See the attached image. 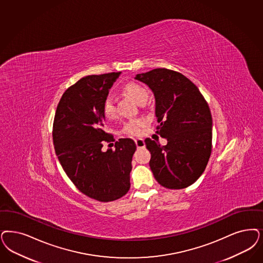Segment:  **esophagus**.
<instances>
[{"mask_svg": "<svg viewBox=\"0 0 263 263\" xmlns=\"http://www.w3.org/2000/svg\"><path fill=\"white\" fill-rule=\"evenodd\" d=\"M134 141H135V144H136L137 147H138V148H142V147H145V141H144L143 139H140V138H139V139H135Z\"/></svg>", "mask_w": 263, "mask_h": 263, "instance_id": "esophagus-1", "label": "esophagus"}]
</instances>
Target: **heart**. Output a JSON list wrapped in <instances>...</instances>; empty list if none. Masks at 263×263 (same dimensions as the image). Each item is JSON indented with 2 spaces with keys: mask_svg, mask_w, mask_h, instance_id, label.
<instances>
[{
  "mask_svg": "<svg viewBox=\"0 0 263 263\" xmlns=\"http://www.w3.org/2000/svg\"><path fill=\"white\" fill-rule=\"evenodd\" d=\"M124 91L128 96H130L139 105L143 102H146L147 97H148L147 89L145 88V86H143L137 82L127 83L126 85L124 86ZM102 111H103V116L108 120H111L116 118L115 105H114V102L110 97L106 98L104 101ZM144 124H145V120L143 118H133L124 123L121 131L123 134L128 135V136H138L141 134L142 127L144 126Z\"/></svg>",
  "mask_w": 263,
  "mask_h": 263,
  "instance_id": "obj_1",
  "label": "heart"
}]
</instances>
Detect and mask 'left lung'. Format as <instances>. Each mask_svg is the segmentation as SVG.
Returning a JSON list of instances; mask_svg holds the SVG:
<instances>
[{"instance_id": "obj_1", "label": "left lung", "mask_w": 263, "mask_h": 263, "mask_svg": "<svg viewBox=\"0 0 263 263\" xmlns=\"http://www.w3.org/2000/svg\"><path fill=\"white\" fill-rule=\"evenodd\" d=\"M154 92L157 134L167 145L145 140L155 180L170 190L190 186L203 174L212 152L213 120L198 87L181 72L158 68L138 73Z\"/></svg>"}]
</instances>
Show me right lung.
<instances>
[{
  "label": "right lung",
  "mask_w": 263,
  "mask_h": 263,
  "mask_svg": "<svg viewBox=\"0 0 263 263\" xmlns=\"http://www.w3.org/2000/svg\"><path fill=\"white\" fill-rule=\"evenodd\" d=\"M120 73L82 78L64 92L55 112L52 137L58 160L79 191L100 202L128 192L136 151L128 138L116 142L115 149L102 151L104 142H114L104 130L103 103Z\"/></svg>",
  "instance_id": "right-lung-1"
}]
</instances>
